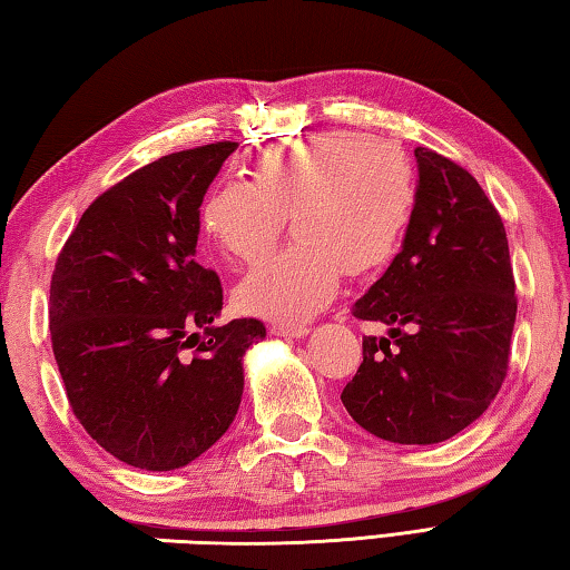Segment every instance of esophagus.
<instances>
[{
	"label": "esophagus",
	"instance_id": "esophagus-1",
	"mask_svg": "<svg viewBox=\"0 0 570 570\" xmlns=\"http://www.w3.org/2000/svg\"><path fill=\"white\" fill-rule=\"evenodd\" d=\"M272 334L288 336V340H302V336L308 334V326L306 324H274Z\"/></svg>",
	"mask_w": 570,
	"mask_h": 570
}]
</instances>
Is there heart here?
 Segmentation results:
<instances>
[{"mask_svg":"<svg viewBox=\"0 0 570 570\" xmlns=\"http://www.w3.org/2000/svg\"><path fill=\"white\" fill-rule=\"evenodd\" d=\"M417 178L400 146L354 130L276 142L250 158V183L224 180L200 204V228L234 262L254 264L292 216L294 244L236 286L246 314L298 324L336 296L344 272L366 276L402 246Z\"/></svg>","mask_w":570,"mask_h":570,"instance_id":"heart-1","label":"heart"}]
</instances>
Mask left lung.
Listing matches in <instances>:
<instances>
[{"mask_svg":"<svg viewBox=\"0 0 570 570\" xmlns=\"http://www.w3.org/2000/svg\"><path fill=\"white\" fill-rule=\"evenodd\" d=\"M414 160L407 236L352 306L390 336H364V362L342 402L374 438L435 445L495 400L518 302L503 220L480 183L430 148H414Z\"/></svg>","mask_w":570,"mask_h":570,"instance_id":"left-lung-1","label":"left lung"}]
</instances>
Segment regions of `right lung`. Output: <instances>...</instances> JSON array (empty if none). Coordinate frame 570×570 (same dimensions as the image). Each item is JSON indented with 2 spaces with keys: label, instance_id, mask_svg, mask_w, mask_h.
<instances>
[{
  "label": "right lung",
  "instance_id": "obj_1",
  "mask_svg": "<svg viewBox=\"0 0 570 570\" xmlns=\"http://www.w3.org/2000/svg\"><path fill=\"white\" fill-rule=\"evenodd\" d=\"M236 142L148 163L85 210L57 256L52 352L88 435L132 468L188 465L224 438L258 320L216 324L224 288L196 262L200 204Z\"/></svg>",
  "mask_w": 570,
  "mask_h": 570
}]
</instances>
